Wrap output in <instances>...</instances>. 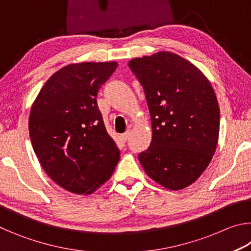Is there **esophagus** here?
<instances>
[{
  "label": "esophagus",
  "mask_w": 251,
  "mask_h": 251,
  "mask_svg": "<svg viewBox=\"0 0 251 251\" xmlns=\"http://www.w3.org/2000/svg\"><path fill=\"white\" fill-rule=\"evenodd\" d=\"M129 135H130V131H129V130H127V131H125V133L122 135V139H123V141H124V142H126V141H127V139H128V137H129Z\"/></svg>",
  "instance_id": "1"
}]
</instances>
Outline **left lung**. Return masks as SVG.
Returning <instances> with one entry per match:
<instances>
[{"label":"left lung","instance_id":"left-lung-1","mask_svg":"<svg viewBox=\"0 0 251 251\" xmlns=\"http://www.w3.org/2000/svg\"><path fill=\"white\" fill-rule=\"evenodd\" d=\"M128 66L143 85L151 117V143L138 159L157 184L184 189L201 176L217 147L214 88L196 65L166 50L130 59Z\"/></svg>","mask_w":251,"mask_h":251}]
</instances>
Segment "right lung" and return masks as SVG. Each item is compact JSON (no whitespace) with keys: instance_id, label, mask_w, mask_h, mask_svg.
Here are the masks:
<instances>
[{"instance_id":"add662e5","label":"right lung","mask_w":251,"mask_h":251,"mask_svg":"<svg viewBox=\"0 0 251 251\" xmlns=\"http://www.w3.org/2000/svg\"><path fill=\"white\" fill-rule=\"evenodd\" d=\"M117 62L69 64L50 76L33 101L28 131L41 166L67 192L91 195L112 177L120 151L96 101Z\"/></svg>"}]
</instances>
